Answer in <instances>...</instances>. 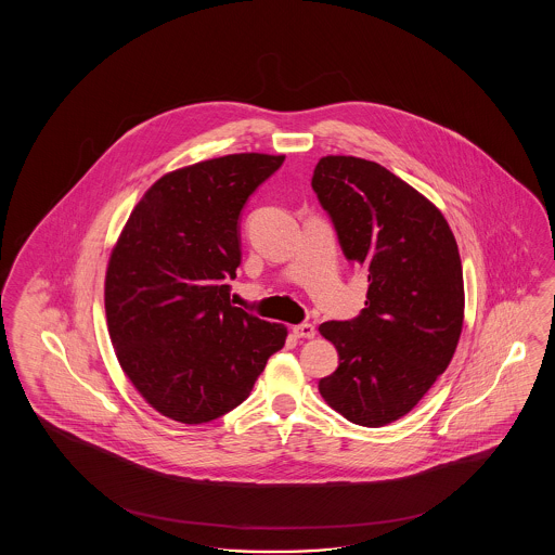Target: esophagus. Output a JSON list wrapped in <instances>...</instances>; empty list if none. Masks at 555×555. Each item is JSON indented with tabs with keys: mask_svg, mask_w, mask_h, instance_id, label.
Wrapping results in <instances>:
<instances>
[{
	"mask_svg": "<svg viewBox=\"0 0 555 555\" xmlns=\"http://www.w3.org/2000/svg\"><path fill=\"white\" fill-rule=\"evenodd\" d=\"M293 335H295L297 339H314L317 328H314V324H310V322H301V324H295V326H293Z\"/></svg>",
	"mask_w": 555,
	"mask_h": 555,
	"instance_id": "obj_1",
	"label": "esophagus"
}]
</instances>
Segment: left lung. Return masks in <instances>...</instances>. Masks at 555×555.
<instances>
[{"instance_id": "left-lung-1", "label": "left lung", "mask_w": 555, "mask_h": 555, "mask_svg": "<svg viewBox=\"0 0 555 555\" xmlns=\"http://www.w3.org/2000/svg\"><path fill=\"white\" fill-rule=\"evenodd\" d=\"M312 189L370 283L358 317L318 328L339 351L318 389L349 423L378 428L405 416L453 358L464 320L457 243L443 214L376 162L326 156Z\"/></svg>"}]
</instances>
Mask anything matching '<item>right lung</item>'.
Masks as SVG:
<instances>
[{
    "label": "right lung",
    "instance_id": "obj_1",
    "mask_svg": "<svg viewBox=\"0 0 555 555\" xmlns=\"http://www.w3.org/2000/svg\"><path fill=\"white\" fill-rule=\"evenodd\" d=\"M285 156L233 154L162 177L134 206L106 272V317L137 391L177 423L243 403L287 328L231 304L238 220Z\"/></svg>",
    "mask_w": 555,
    "mask_h": 555
}]
</instances>
